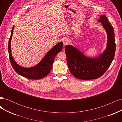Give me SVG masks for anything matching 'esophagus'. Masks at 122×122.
Wrapping results in <instances>:
<instances>
[{
	"mask_svg": "<svg viewBox=\"0 0 122 122\" xmlns=\"http://www.w3.org/2000/svg\"><path fill=\"white\" fill-rule=\"evenodd\" d=\"M63 43L64 45H67L70 43V40L67 38H65L63 40Z\"/></svg>",
	"mask_w": 122,
	"mask_h": 122,
	"instance_id": "1",
	"label": "esophagus"
}]
</instances>
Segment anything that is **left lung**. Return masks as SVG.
<instances>
[{"label":"left lung","mask_w":122,"mask_h":122,"mask_svg":"<svg viewBox=\"0 0 122 122\" xmlns=\"http://www.w3.org/2000/svg\"><path fill=\"white\" fill-rule=\"evenodd\" d=\"M98 21L102 23L107 34V47L99 57L90 58L74 47L71 45L65 47L70 71L78 79L90 80L99 78L108 69L114 58L116 43L113 27L105 15L101 16Z\"/></svg>","instance_id":"obj_1"}]
</instances>
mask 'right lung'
Returning <instances> with one entry per match:
<instances>
[{"instance_id":"add662e5","label":"right lung","mask_w":122,"mask_h":122,"mask_svg":"<svg viewBox=\"0 0 122 122\" xmlns=\"http://www.w3.org/2000/svg\"><path fill=\"white\" fill-rule=\"evenodd\" d=\"M14 26H13L9 41L8 51L11 65L18 74L30 79H40L46 76L52 68V64L55 56L62 50V42H60L50 49L43 60L34 67L25 68L18 65L13 59L11 53V40H12Z\"/></svg>"}]
</instances>
